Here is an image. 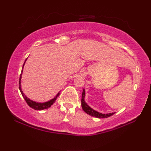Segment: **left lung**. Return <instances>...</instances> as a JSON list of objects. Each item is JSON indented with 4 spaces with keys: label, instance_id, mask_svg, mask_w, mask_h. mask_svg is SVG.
I'll list each match as a JSON object with an SVG mask.
<instances>
[{
    "label": "left lung",
    "instance_id": "1",
    "mask_svg": "<svg viewBox=\"0 0 151 151\" xmlns=\"http://www.w3.org/2000/svg\"><path fill=\"white\" fill-rule=\"evenodd\" d=\"M85 89H83V94H82V99H81L82 108H83V111H85L86 113L89 114V115L94 117H96V118H99V119H103V118H108V117L113 115V114L115 113V112H112V113H109V114H103L98 111H94V110L91 108V107L86 104V103L85 101Z\"/></svg>",
    "mask_w": 151,
    "mask_h": 151
}]
</instances>
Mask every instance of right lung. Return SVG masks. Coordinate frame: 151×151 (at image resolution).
Returning a JSON list of instances; mask_svg holds the SVG:
<instances>
[{"label": "right lung", "instance_id": "right-lung-1", "mask_svg": "<svg viewBox=\"0 0 151 151\" xmlns=\"http://www.w3.org/2000/svg\"><path fill=\"white\" fill-rule=\"evenodd\" d=\"M26 60H27V59H26ZM26 60H25V62H26ZM25 62L24 63L23 66H22L21 74H20V78H19V89H20V93H21L22 96H23V98L24 99V100L26 101L27 103L28 104V105H29L30 107H31L32 109H35V110H39V111H40V110H44V109H48V108H49V107L51 106V105H52L53 103H54L55 102V101L57 100V97L59 96V94H60V92L57 94V95H56V96L55 97L54 99H51V100L48 101L47 102H45V103H38V102L33 101L32 100H30V99L28 98V97L26 95H24V94L23 93V92H22V89H21V85H20V84H21L22 73V71H23V67H24V65Z\"/></svg>", "mask_w": 151, "mask_h": 151}]
</instances>
